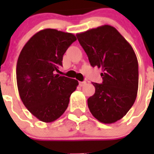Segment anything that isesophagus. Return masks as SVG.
I'll list each match as a JSON object with an SVG mask.
<instances>
[{"label":"esophagus","mask_w":154,"mask_h":154,"mask_svg":"<svg viewBox=\"0 0 154 154\" xmlns=\"http://www.w3.org/2000/svg\"><path fill=\"white\" fill-rule=\"evenodd\" d=\"M79 84H80V86H84L85 85H86V81L79 82Z\"/></svg>","instance_id":"obj_1"}]
</instances>
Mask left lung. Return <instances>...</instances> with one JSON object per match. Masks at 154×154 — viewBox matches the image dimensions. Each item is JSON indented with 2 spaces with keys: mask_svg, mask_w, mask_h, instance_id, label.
I'll list each match as a JSON object with an SVG mask.
<instances>
[{
  "mask_svg": "<svg viewBox=\"0 0 154 154\" xmlns=\"http://www.w3.org/2000/svg\"><path fill=\"white\" fill-rule=\"evenodd\" d=\"M77 39L92 67L102 69L103 83H92L95 92L88 106L99 122L120 120L136 100L139 86V65L132 46L115 27L103 25L77 33Z\"/></svg>",
  "mask_w": 154,
  "mask_h": 154,
  "instance_id": "1",
  "label": "left lung"
}]
</instances>
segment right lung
<instances>
[{"mask_svg":"<svg viewBox=\"0 0 154 154\" xmlns=\"http://www.w3.org/2000/svg\"><path fill=\"white\" fill-rule=\"evenodd\" d=\"M77 40L75 35L55 29H45L32 35L21 50L16 66L20 97L38 120L50 123L66 110L78 81L56 74L63 57Z\"/></svg>","mask_w":154,"mask_h":154,"instance_id":"add662e5","label":"right lung"}]
</instances>
